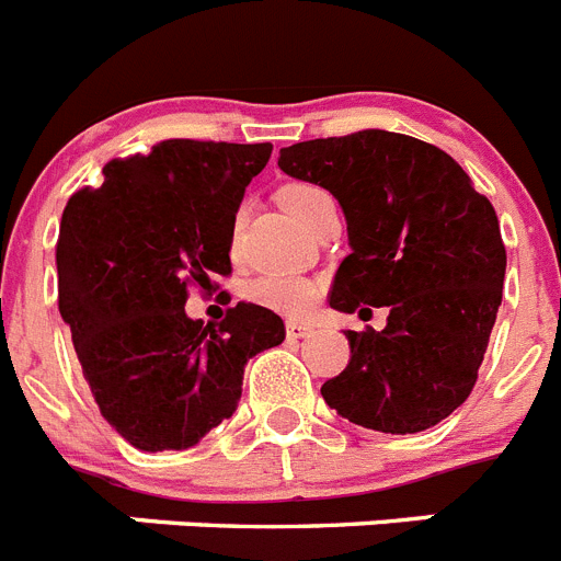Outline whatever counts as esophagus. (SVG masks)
Here are the masks:
<instances>
[{"instance_id": "34e87169", "label": "esophagus", "mask_w": 561, "mask_h": 561, "mask_svg": "<svg viewBox=\"0 0 561 561\" xmlns=\"http://www.w3.org/2000/svg\"><path fill=\"white\" fill-rule=\"evenodd\" d=\"M311 325L309 323H297V320H286V334L291 336V340H300V336H309L311 334Z\"/></svg>"}]
</instances>
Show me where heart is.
<instances>
[{
  "label": "heart",
  "instance_id": "1",
  "mask_svg": "<svg viewBox=\"0 0 561 561\" xmlns=\"http://www.w3.org/2000/svg\"><path fill=\"white\" fill-rule=\"evenodd\" d=\"M323 193L314 185H286L280 191V205L289 213L304 205L306 199ZM317 297H320V286L317 280L297 272H266V275L252 277L247 284V300L264 306V309L277 311V314L289 317H304L314 309Z\"/></svg>",
  "mask_w": 561,
  "mask_h": 561
}]
</instances>
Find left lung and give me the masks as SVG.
<instances>
[{
  "instance_id": "1",
  "label": "left lung",
  "mask_w": 561,
  "mask_h": 561,
  "mask_svg": "<svg viewBox=\"0 0 561 561\" xmlns=\"http://www.w3.org/2000/svg\"><path fill=\"white\" fill-rule=\"evenodd\" d=\"M277 165L345 213L331 309H390L381 331H345L351 359L320 388L325 404L376 433L435 427L472 393L503 300L492 202L447 151L381 128L280 148Z\"/></svg>"
}]
</instances>
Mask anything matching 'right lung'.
I'll return each instance as SVG.
<instances>
[{"label":"right lung","mask_w":561,"mask_h":561,"mask_svg":"<svg viewBox=\"0 0 561 561\" xmlns=\"http://www.w3.org/2000/svg\"><path fill=\"white\" fill-rule=\"evenodd\" d=\"M270 142L162 140L103 165L69 199L58 236V311L103 419L142 453L196 447L230 419L244 365L280 345L255 304L219 325L185 314L193 284L230 275L236 213Z\"/></svg>","instance_id":"obj_1"}]
</instances>
